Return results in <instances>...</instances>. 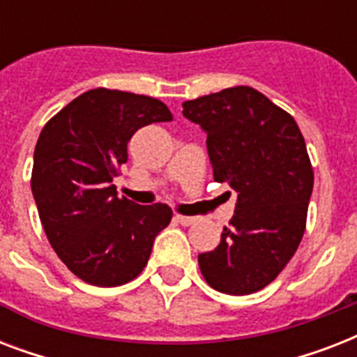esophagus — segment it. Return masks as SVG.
Listing matches in <instances>:
<instances>
[{"mask_svg": "<svg viewBox=\"0 0 357 357\" xmlns=\"http://www.w3.org/2000/svg\"><path fill=\"white\" fill-rule=\"evenodd\" d=\"M174 220L181 224V226H190V224L195 222L196 218L195 217H185V215H176V217H174Z\"/></svg>", "mask_w": 357, "mask_h": 357, "instance_id": "34e87169", "label": "esophagus"}]
</instances>
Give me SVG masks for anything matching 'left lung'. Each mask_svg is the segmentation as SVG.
Here are the masks:
<instances>
[{
    "label": "left lung",
    "instance_id": "1",
    "mask_svg": "<svg viewBox=\"0 0 357 357\" xmlns=\"http://www.w3.org/2000/svg\"><path fill=\"white\" fill-rule=\"evenodd\" d=\"M207 133L218 183L237 190L220 244L198 255L202 276L226 294H252L274 282L304 237L313 190L305 140L287 111L252 86L183 102Z\"/></svg>",
    "mask_w": 357,
    "mask_h": 357
}]
</instances>
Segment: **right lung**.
<instances>
[{"instance_id":"1","label":"right lung","mask_w":357,"mask_h":357,"mask_svg":"<svg viewBox=\"0 0 357 357\" xmlns=\"http://www.w3.org/2000/svg\"><path fill=\"white\" fill-rule=\"evenodd\" d=\"M155 122H172L155 98L92 89L47 120L36 140L31 190L42 228L68 271L91 285L135 280L172 220L167 204L139 206L113 185L129 139Z\"/></svg>"}]
</instances>
